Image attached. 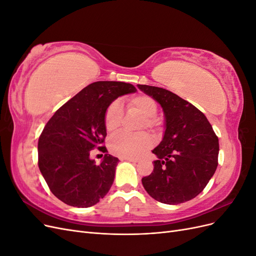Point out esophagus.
Wrapping results in <instances>:
<instances>
[{"instance_id": "obj_1", "label": "esophagus", "mask_w": 256, "mask_h": 256, "mask_svg": "<svg viewBox=\"0 0 256 256\" xmlns=\"http://www.w3.org/2000/svg\"><path fill=\"white\" fill-rule=\"evenodd\" d=\"M122 160H127V161H130V162H134V164H136V162L138 161V159H134V158H122Z\"/></svg>"}]
</instances>
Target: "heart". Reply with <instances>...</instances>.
I'll return each instance as SVG.
<instances>
[{
	"mask_svg": "<svg viewBox=\"0 0 256 256\" xmlns=\"http://www.w3.org/2000/svg\"><path fill=\"white\" fill-rule=\"evenodd\" d=\"M128 108L140 115L143 120L140 129L156 130L159 126V120L156 115L158 112V104L152 97L148 95H138L131 97L127 102ZM122 109L118 102H113L106 108L104 112V127L108 132H115L122 122ZM152 146V138L147 134H128L120 132L111 138L109 148L115 156L120 158H134L142 154Z\"/></svg>",
	"mask_w": 256,
	"mask_h": 256,
	"instance_id": "1",
	"label": "heart"
}]
</instances>
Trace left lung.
Listing matches in <instances>:
<instances>
[{"label": "left lung", "instance_id": "8db88e82", "mask_svg": "<svg viewBox=\"0 0 256 256\" xmlns=\"http://www.w3.org/2000/svg\"><path fill=\"white\" fill-rule=\"evenodd\" d=\"M161 106L166 131L152 150L158 160L142 178L144 189L158 202L177 205L198 196L218 166L219 140L206 116L168 90L138 84Z\"/></svg>", "mask_w": 256, "mask_h": 256}]
</instances>
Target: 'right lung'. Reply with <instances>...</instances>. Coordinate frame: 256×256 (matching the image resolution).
Listing matches in <instances>:
<instances>
[{
	"label": "right lung",
	"instance_id": "add662e5",
	"mask_svg": "<svg viewBox=\"0 0 256 256\" xmlns=\"http://www.w3.org/2000/svg\"><path fill=\"white\" fill-rule=\"evenodd\" d=\"M132 84L94 82L62 106L38 140V166L51 192L69 206L86 208L109 192L118 159L106 154L100 164L90 158L106 136L104 112L120 96L134 92Z\"/></svg>",
	"mask_w": 256,
	"mask_h": 256
}]
</instances>
